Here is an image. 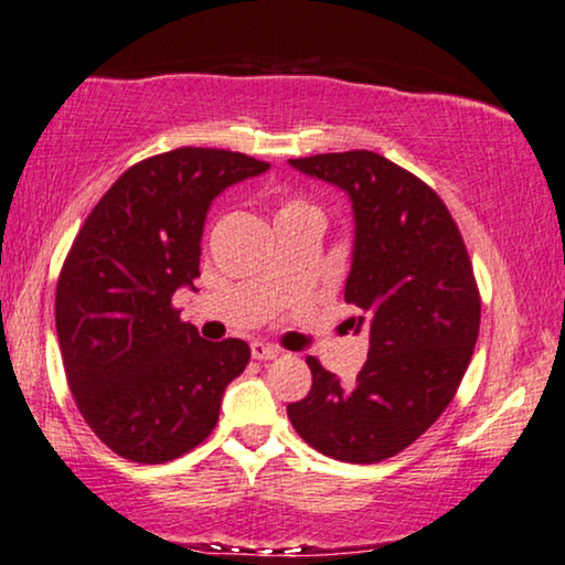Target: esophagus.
Masks as SVG:
<instances>
[{
    "label": "esophagus",
    "mask_w": 565,
    "mask_h": 565,
    "mask_svg": "<svg viewBox=\"0 0 565 565\" xmlns=\"http://www.w3.org/2000/svg\"><path fill=\"white\" fill-rule=\"evenodd\" d=\"M250 353H253V359H256V361H274L276 355H279V348L256 340V343H250Z\"/></svg>",
    "instance_id": "obj_1"
}]
</instances>
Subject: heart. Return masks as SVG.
<instances>
[{"mask_svg": "<svg viewBox=\"0 0 565 565\" xmlns=\"http://www.w3.org/2000/svg\"><path fill=\"white\" fill-rule=\"evenodd\" d=\"M301 210H312V206L305 204V202H299V200H289V202L281 204L279 217H286V214H297V212H301Z\"/></svg>", "mask_w": 565, "mask_h": 565, "instance_id": "b5f03b06", "label": "heart"}]
</instances>
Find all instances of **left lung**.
Wrapping results in <instances>:
<instances>
[{
	"label": "left lung",
	"mask_w": 565,
	"mask_h": 565,
	"mask_svg": "<svg viewBox=\"0 0 565 565\" xmlns=\"http://www.w3.org/2000/svg\"><path fill=\"white\" fill-rule=\"evenodd\" d=\"M289 163L353 204L345 301L359 315L348 324L369 335V361L343 384L309 355L312 388L286 412L315 450L379 463L415 443L463 379L481 322L471 260L440 196L388 158L348 150Z\"/></svg>",
	"instance_id": "8db88e82"
}]
</instances>
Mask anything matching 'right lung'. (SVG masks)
<instances>
[{"label": "right lung", "mask_w": 565, "mask_h": 565, "mask_svg": "<svg viewBox=\"0 0 565 565\" xmlns=\"http://www.w3.org/2000/svg\"><path fill=\"white\" fill-rule=\"evenodd\" d=\"M268 163L220 148H177L127 169L94 206L55 286V330L76 407L135 463H166L214 430L248 343H210L171 297L200 276L210 204Z\"/></svg>", "instance_id": "obj_1"}]
</instances>
